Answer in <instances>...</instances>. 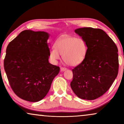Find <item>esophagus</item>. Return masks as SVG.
<instances>
[{"instance_id": "obj_1", "label": "esophagus", "mask_w": 124, "mask_h": 124, "mask_svg": "<svg viewBox=\"0 0 124 124\" xmlns=\"http://www.w3.org/2000/svg\"><path fill=\"white\" fill-rule=\"evenodd\" d=\"M67 68H65V67H61L60 68V70H61V71H64V70H67Z\"/></svg>"}]
</instances>
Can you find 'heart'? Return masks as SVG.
Instances as JSON below:
<instances>
[{
	"instance_id": "obj_1",
	"label": "heart",
	"mask_w": 124,
	"mask_h": 124,
	"mask_svg": "<svg viewBox=\"0 0 124 124\" xmlns=\"http://www.w3.org/2000/svg\"><path fill=\"white\" fill-rule=\"evenodd\" d=\"M54 46L55 48H52L50 51L51 59L56 62L60 59V54L64 62L70 66L81 63L87 54L86 42L81 38L65 36L57 39Z\"/></svg>"
}]
</instances>
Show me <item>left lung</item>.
Wrapping results in <instances>:
<instances>
[{
    "mask_svg": "<svg viewBox=\"0 0 124 124\" xmlns=\"http://www.w3.org/2000/svg\"><path fill=\"white\" fill-rule=\"evenodd\" d=\"M75 32L85 41L87 51L84 60L72 69L70 87L81 99H96L107 91L117 76V47L100 29L78 28Z\"/></svg>",
    "mask_w": 124,
    "mask_h": 124,
    "instance_id": "obj_1",
    "label": "left lung"
}]
</instances>
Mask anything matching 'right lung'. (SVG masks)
<instances>
[{"instance_id": "obj_1", "label": "right lung", "mask_w": 124, "mask_h": 124, "mask_svg": "<svg viewBox=\"0 0 124 124\" xmlns=\"http://www.w3.org/2000/svg\"><path fill=\"white\" fill-rule=\"evenodd\" d=\"M49 34L25 30L8 44L4 67L10 86L18 97L36 102L45 97L60 68L48 62Z\"/></svg>"}]
</instances>
